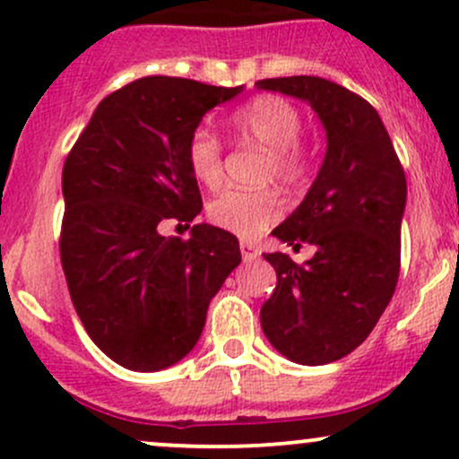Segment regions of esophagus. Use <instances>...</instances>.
<instances>
[{
	"label": "esophagus",
	"mask_w": 459,
	"mask_h": 459,
	"mask_svg": "<svg viewBox=\"0 0 459 459\" xmlns=\"http://www.w3.org/2000/svg\"><path fill=\"white\" fill-rule=\"evenodd\" d=\"M239 250H241V256H244V261H255L256 256L261 255L259 247H256L255 244H250V241H241Z\"/></svg>",
	"instance_id": "1"
}]
</instances>
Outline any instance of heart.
I'll return each instance as SVG.
<instances>
[{"instance_id": "heart-1", "label": "heart", "mask_w": 459, "mask_h": 459, "mask_svg": "<svg viewBox=\"0 0 459 459\" xmlns=\"http://www.w3.org/2000/svg\"><path fill=\"white\" fill-rule=\"evenodd\" d=\"M237 138L270 151L267 175H276L287 183H298L307 172V157L298 149L302 135V116L281 97L252 99L237 109L233 120ZM186 161L192 177L207 187L222 181V146L209 129L198 127L189 135ZM209 220L237 237L261 235L281 215V200L272 189L241 192L226 189L207 207Z\"/></svg>"}]
</instances>
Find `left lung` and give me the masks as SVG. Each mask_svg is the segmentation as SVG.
I'll list each match as a JSON object with an SVG mask.
<instances>
[{
	"instance_id": "left-lung-1",
	"label": "left lung",
	"mask_w": 459,
	"mask_h": 459,
	"mask_svg": "<svg viewBox=\"0 0 459 459\" xmlns=\"http://www.w3.org/2000/svg\"><path fill=\"white\" fill-rule=\"evenodd\" d=\"M255 86L308 103L325 131L313 186L272 230L282 244L315 246V256L296 265L282 252L263 255L278 284L261 307V328L291 362L328 365L371 334L397 287L403 168L380 114L339 83L296 75Z\"/></svg>"
}]
</instances>
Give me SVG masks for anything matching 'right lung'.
I'll use <instances>...</instances> for the list:
<instances>
[{
  "label": "right lung",
  "instance_id": "right-lung-1",
  "mask_svg": "<svg viewBox=\"0 0 459 459\" xmlns=\"http://www.w3.org/2000/svg\"><path fill=\"white\" fill-rule=\"evenodd\" d=\"M241 92L135 79L97 105L68 152L62 270L83 328L120 367L161 371L186 358L241 263L237 237L218 226H192L187 241L160 233L166 220L192 222L203 209L187 140L209 109Z\"/></svg>",
  "mask_w": 459,
  "mask_h": 459
}]
</instances>
